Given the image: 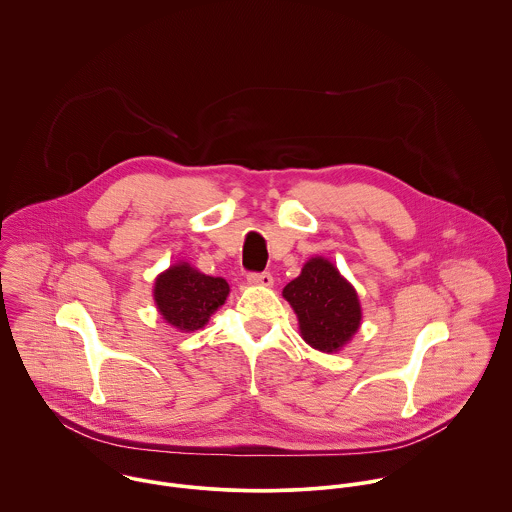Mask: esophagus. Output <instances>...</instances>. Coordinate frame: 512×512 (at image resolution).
I'll return each mask as SVG.
<instances>
[{"mask_svg":"<svg viewBox=\"0 0 512 512\" xmlns=\"http://www.w3.org/2000/svg\"><path fill=\"white\" fill-rule=\"evenodd\" d=\"M249 285H259V287H271L273 285V275L271 273H249L247 275Z\"/></svg>","mask_w":512,"mask_h":512,"instance_id":"obj_1","label":"esophagus"}]
</instances>
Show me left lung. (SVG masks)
Segmentation results:
<instances>
[{"label":"left lung","mask_w":512,"mask_h":512,"mask_svg":"<svg viewBox=\"0 0 512 512\" xmlns=\"http://www.w3.org/2000/svg\"><path fill=\"white\" fill-rule=\"evenodd\" d=\"M283 297L299 316L303 338L322 352L342 348L360 326L356 291L326 259H310L303 273L285 287Z\"/></svg>","instance_id":"8db88e82"}]
</instances>
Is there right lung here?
<instances>
[{
    "label": "right lung",
    "instance_id": "obj_1",
    "mask_svg": "<svg viewBox=\"0 0 512 512\" xmlns=\"http://www.w3.org/2000/svg\"><path fill=\"white\" fill-rule=\"evenodd\" d=\"M229 285L221 277H207L188 263L170 267L156 279L154 299L162 316L180 330H198L225 303Z\"/></svg>",
    "mask_w": 512,
    "mask_h": 512
}]
</instances>
